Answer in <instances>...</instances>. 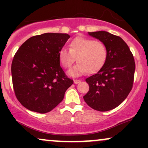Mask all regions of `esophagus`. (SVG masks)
Segmentation results:
<instances>
[{
	"mask_svg": "<svg viewBox=\"0 0 148 148\" xmlns=\"http://www.w3.org/2000/svg\"><path fill=\"white\" fill-rule=\"evenodd\" d=\"M74 84H75L79 85V84H81V80H74Z\"/></svg>",
	"mask_w": 148,
	"mask_h": 148,
	"instance_id": "1",
	"label": "esophagus"
}]
</instances>
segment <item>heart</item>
<instances>
[{
    "instance_id": "obj_1",
    "label": "heart",
    "mask_w": 148,
    "mask_h": 148,
    "mask_svg": "<svg viewBox=\"0 0 148 148\" xmlns=\"http://www.w3.org/2000/svg\"><path fill=\"white\" fill-rule=\"evenodd\" d=\"M77 64H79V65H80V66H83V65H84V64L81 63V62H80V61H79V62H78Z\"/></svg>"
}]
</instances>
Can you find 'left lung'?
Returning a JSON list of instances; mask_svg holds the SVG:
<instances>
[{
	"mask_svg": "<svg viewBox=\"0 0 148 148\" xmlns=\"http://www.w3.org/2000/svg\"><path fill=\"white\" fill-rule=\"evenodd\" d=\"M69 37L68 34L53 33L33 36L14 55L11 67L13 88L27 109L50 112L73 84L60 65V52Z\"/></svg>",
	"mask_w": 148,
	"mask_h": 148,
	"instance_id": "8db88e82",
	"label": "left lung"
}]
</instances>
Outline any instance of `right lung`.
Masks as SVG:
<instances>
[{
	"label": "right lung",
	"instance_id": "right-lung-1",
	"mask_svg": "<svg viewBox=\"0 0 148 148\" xmlns=\"http://www.w3.org/2000/svg\"><path fill=\"white\" fill-rule=\"evenodd\" d=\"M88 35L102 42L106 56L99 72L86 79L90 88L84 99L93 109L108 111L118 106L130 92L135 62L128 46L120 37L106 31Z\"/></svg>",
	"mask_w": 148,
	"mask_h": 148
}]
</instances>
